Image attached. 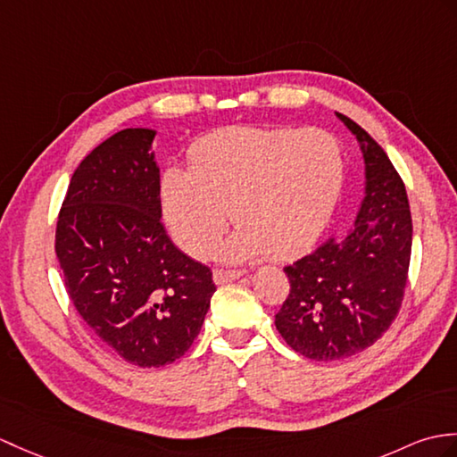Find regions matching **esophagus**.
Returning a JSON list of instances; mask_svg holds the SVG:
<instances>
[{
  "mask_svg": "<svg viewBox=\"0 0 457 457\" xmlns=\"http://www.w3.org/2000/svg\"><path fill=\"white\" fill-rule=\"evenodd\" d=\"M245 270H224V269H216L212 272V278H214L216 284H226V282H233L241 278Z\"/></svg>",
  "mask_w": 457,
  "mask_h": 457,
  "instance_id": "1",
  "label": "esophagus"
}]
</instances>
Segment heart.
I'll return each mask as SVG.
<instances>
[{"instance_id":"obj_1","label":"heart","mask_w":457,"mask_h":457,"mask_svg":"<svg viewBox=\"0 0 457 457\" xmlns=\"http://www.w3.org/2000/svg\"><path fill=\"white\" fill-rule=\"evenodd\" d=\"M188 162L167 165L159 179L165 224L187 253L204 257L233 210L241 226L221 247L228 261L292 259L310 249L346 175L343 144L321 129L229 126L198 140Z\"/></svg>"}]
</instances>
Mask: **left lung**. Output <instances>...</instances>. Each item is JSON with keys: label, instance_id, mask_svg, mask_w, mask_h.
<instances>
[{"label": "left lung", "instance_id": "8db88e82", "mask_svg": "<svg viewBox=\"0 0 457 457\" xmlns=\"http://www.w3.org/2000/svg\"><path fill=\"white\" fill-rule=\"evenodd\" d=\"M335 114L362 152V203L346 233L284 267L290 294L274 320L295 353L321 362L353 356L386 333L401 307L412 245L395 167L364 129Z\"/></svg>", "mask_w": 457, "mask_h": 457}]
</instances>
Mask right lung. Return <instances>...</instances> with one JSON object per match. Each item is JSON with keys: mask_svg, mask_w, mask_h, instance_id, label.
Returning <instances> with one entry per match:
<instances>
[{"mask_svg": "<svg viewBox=\"0 0 457 457\" xmlns=\"http://www.w3.org/2000/svg\"><path fill=\"white\" fill-rule=\"evenodd\" d=\"M154 129H124L70 180L56 254L70 300L116 354L140 368L175 362L203 328L212 272L162 224Z\"/></svg>", "mask_w": 457, "mask_h": 457, "instance_id": "right-lung-1", "label": "right lung"}]
</instances>
